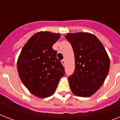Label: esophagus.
<instances>
[{"mask_svg":"<svg viewBox=\"0 0 120 120\" xmlns=\"http://www.w3.org/2000/svg\"><path fill=\"white\" fill-rule=\"evenodd\" d=\"M61 62H62V65H63V66L65 65V60H62V61H61Z\"/></svg>","mask_w":120,"mask_h":120,"instance_id":"34e87169","label":"esophagus"}]
</instances>
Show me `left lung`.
<instances>
[{"mask_svg":"<svg viewBox=\"0 0 120 120\" xmlns=\"http://www.w3.org/2000/svg\"><path fill=\"white\" fill-rule=\"evenodd\" d=\"M65 38L75 55V71L68 77L70 89L78 97H90L108 75L110 65L108 53L98 38L90 33H68Z\"/></svg>","mask_w":120,"mask_h":120,"instance_id":"8db88e82","label":"left lung"}]
</instances>
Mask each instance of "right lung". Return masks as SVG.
<instances>
[{
	"instance_id": "obj_1",
	"label": "right lung",
	"mask_w": 120,
	"mask_h": 120,
	"mask_svg": "<svg viewBox=\"0 0 120 120\" xmlns=\"http://www.w3.org/2000/svg\"><path fill=\"white\" fill-rule=\"evenodd\" d=\"M60 37V34L38 32L27 41L18 58L20 79L29 91L38 98L53 95L65 75L56 51L52 49Z\"/></svg>"
}]
</instances>
